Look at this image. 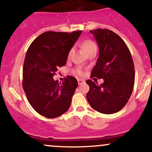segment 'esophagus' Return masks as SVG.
Instances as JSON below:
<instances>
[{
    "mask_svg": "<svg viewBox=\"0 0 152 152\" xmlns=\"http://www.w3.org/2000/svg\"><path fill=\"white\" fill-rule=\"evenodd\" d=\"M78 84H79V85L83 84V83H85V81H84V80H83V79H80V78H78Z\"/></svg>",
    "mask_w": 152,
    "mask_h": 152,
    "instance_id": "esophagus-1",
    "label": "esophagus"
}]
</instances>
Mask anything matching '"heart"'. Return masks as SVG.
<instances>
[{
    "label": "heart",
    "instance_id": "obj_1",
    "mask_svg": "<svg viewBox=\"0 0 152 152\" xmlns=\"http://www.w3.org/2000/svg\"><path fill=\"white\" fill-rule=\"evenodd\" d=\"M82 47H83V49L84 50V51L87 53L88 51H90L91 50L96 48V45L95 43H94V41H92L91 40L88 39V40H85V41H83V43H82ZM71 51H72V50H70V52H69V56L71 55ZM76 72L79 75L83 74V71H82L81 69H76Z\"/></svg>",
    "mask_w": 152,
    "mask_h": 152
}]
</instances>
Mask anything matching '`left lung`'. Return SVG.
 Returning <instances> with one entry per match:
<instances>
[{
  "label": "left lung",
  "mask_w": 152,
  "mask_h": 152,
  "mask_svg": "<svg viewBox=\"0 0 152 152\" xmlns=\"http://www.w3.org/2000/svg\"><path fill=\"white\" fill-rule=\"evenodd\" d=\"M90 33L99 48L91 77L103 78L104 83L99 85L96 81L87 80V100L96 111L114 114L124 107L133 91L135 71L132 54L122 38L112 31L98 28Z\"/></svg>",
  "instance_id": "1"
}]
</instances>
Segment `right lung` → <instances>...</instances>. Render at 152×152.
Returning <instances> with one entry per match:
<instances>
[{
    "instance_id": "obj_1",
    "label": "right lung",
    "mask_w": 152,
    "mask_h": 152,
    "mask_svg": "<svg viewBox=\"0 0 152 152\" xmlns=\"http://www.w3.org/2000/svg\"><path fill=\"white\" fill-rule=\"evenodd\" d=\"M81 33L47 31L38 36L26 52L23 88L31 106L45 117L56 118L70 107L77 80L68 76L61 83L53 76L58 67L66 65L69 51Z\"/></svg>"
}]
</instances>
